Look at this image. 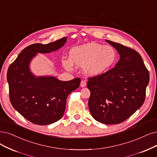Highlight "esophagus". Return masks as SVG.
Returning a JSON list of instances; mask_svg holds the SVG:
<instances>
[{"label": "esophagus", "instance_id": "1", "mask_svg": "<svg viewBox=\"0 0 157 157\" xmlns=\"http://www.w3.org/2000/svg\"><path fill=\"white\" fill-rule=\"evenodd\" d=\"M86 85V83L85 81H82V82H81L80 86H82V87H85V86Z\"/></svg>", "mask_w": 157, "mask_h": 157}]
</instances>
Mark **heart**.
I'll list each match as a JSON object with an SVG mask.
<instances>
[{
    "instance_id": "obj_1",
    "label": "heart",
    "mask_w": 157,
    "mask_h": 157,
    "mask_svg": "<svg viewBox=\"0 0 157 157\" xmlns=\"http://www.w3.org/2000/svg\"><path fill=\"white\" fill-rule=\"evenodd\" d=\"M117 59V51L113 46L92 42L71 49L70 58L63 57L62 64L69 71L73 68L74 64L83 68L86 74L97 76L108 71Z\"/></svg>"
}]
</instances>
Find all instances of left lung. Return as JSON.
Here are the masks:
<instances>
[{"mask_svg": "<svg viewBox=\"0 0 157 157\" xmlns=\"http://www.w3.org/2000/svg\"><path fill=\"white\" fill-rule=\"evenodd\" d=\"M105 40L117 50L120 60L105 73L89 78V108L96 121L117 124L129 118L143 105L149 74L136 51Z\"/></svg>", "mask_w": 157, "mask_h": 157, "instance_id": "1", "label": "left lung"}]
</instances>
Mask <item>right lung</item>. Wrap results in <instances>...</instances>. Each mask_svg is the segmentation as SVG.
<instances>
[{"mask_svg":"<svg viewBox=\"0 0 157 157\" xmlns=\"http://www.w3.org/2000/svg\"><path fill=\"white\" fill-rule=\"evenodd\" d=\"M63 37L47 44L27 46L10 65L7 72L11 105L23 117L37 125L53 124L62 118L67 98L78 89L81 79L63 82L51 75L36 76L30 64L38 53H50L61 48L67 42Z\"/></svg>","mask_w":157,"mask_h":157,"instance_id":"right-lung-1","label":"right lung"}]
</instances>
